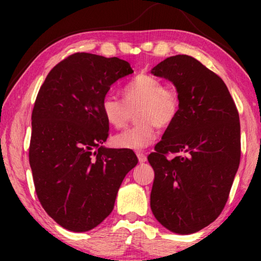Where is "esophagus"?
I'll return each instance as SVG.
<instances>
[{
	"instance_id": "esophagus-1",
	"label": "esophagus",
	"mask_w": 261,
	"mask_h": 261,
	"mask_svg": "<svg viewBox=\"0 0 261 261\" xmlns=\"http://www.w3.org/2000/svg\"><path fill=\"white\" fill-rule=\"evenodd\" d=\"M136 154H137V156H138V160H139L140 163L146 162V160H147L146 154L143 153V152H136Z\"/></svg>"
}]
</instances>
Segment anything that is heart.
<instances>
[{"label": "heart", "instance_id": "obj_1", "mask_svg": "<svg viewBox=\"0 0 261 261\" xmlns=\"http://www.w3.org/2000/svg\"><path fill=\"white\" fill-rule=\"evenodd\" d=\"M123 100L106 94L100 110L108 124L121 129L136 112V122L113 137L116 147L143 149L155 141L158 126L166 127L173 123L179 113L180 96L174 85H163L160 79L149 74H138L123 87Z\"/></svg>", "mask_w": 261, "mask_h": 261}]
</instances>
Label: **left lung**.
<instances>
[{
  "instance_id": "8db88e82",
  "label": "left lung",
  "mask_w": 261,
  "mask_h": 261,
  "mask_svg": "<svg viewBox=\"0 0 261 261\" xmlns=\"http://www.w3.org/2000/svg\"><path fill=\"white\" fill-rule=\"evenodd\" d=\"M151 72L180 96L177 117L147 158L155 174L151 210L168 230L189 235L213 222L228 200L241 160L240 116L222 79L191 56L168 57Z\"/></svg>"
}]
</instances>
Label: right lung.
Instances as JSON below:
<instances>
[{
  "label": "right lung",
  "instance_id": "add662e5",
  "mask_svg": "<svg viewBox=\"0 0 261 261\" xmlns=\"http://www.w3.org/2000/svg\"><path fill=\"white\" fill-rule=\"evenodd\" d=\"M134 72L117 57L76 53L50 70L32 112L30 166L43 210L70 231L84 232L112 213L134 151L107 148L100 103L110 86Z\"/></svg>",
  "mask_w": 261,
  "mask_h": 261
}]
</instances>
